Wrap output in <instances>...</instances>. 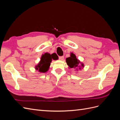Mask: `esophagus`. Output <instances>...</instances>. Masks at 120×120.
Returning a JSON list of instances; mask_svg holds the SVG:
<instances>
[{
	"label": "esophagus",
	"mask_w": 120,
	"mask_h": 120,
	"mask_svg": "<svg viewBox=\"0 0 120 120\" xmlns=\"http://www.w3.org/2000/svg\"><path fill=\"white\" fill-rule=\"evenodd\" d=\"M59 60H64V56H60L59 57Z\"/></svg>",
	"instance_id": "1"
}]
</instances>
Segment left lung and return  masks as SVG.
<instances>
[{"label": "left lung", "instance_id": "1", "mask_svg": "<svg viewBox=\"0 0 120 120\" xmlns=\"http://www.w3.org/2000/svg\"><path fill=\"white\" fill-rule=\"evenodd\" d=\"M66 63L69 68H74L75 71H78L79 70H82V69L85 67L84 64L81 62L79 60L77 59V57L73 52H71L70 56L67 58Z\"/></svg>", "mask_w": 120, "mask_h": 120}]
</instances>
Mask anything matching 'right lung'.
I'll return each instance as SVG.
<instances>
[{
    "label": "right lung",
    "mask_w": 120,
    "mask_h": 120,
    "mask_svg": "<svg viewBox=\"0 0 120 120\" xmlns=\"http://www.w3.org/2000/svg\"><path fill=\"white\" fill-rule=\"evenodd\" d=\"M56 57L53 53L50 54L48 52H45L42 54L39 62L35 66V69L41 73H45L49 71L52 60H56Z\"/></svg>",
    "instance_id": "add662e5"
}]
</instances>
